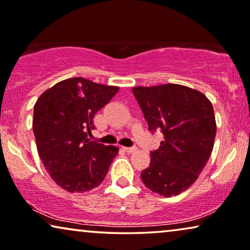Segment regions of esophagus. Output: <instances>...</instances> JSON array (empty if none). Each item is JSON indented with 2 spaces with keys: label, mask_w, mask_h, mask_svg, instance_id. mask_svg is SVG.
Segmentation results:
<instances>
[{
  "label": "esophagus",
  "mask_w": 250,
  "mask_h": 250,
  "mask_svg": "<svg viewBox=\"0 0 250 250\" xmlns=\"http://www.w3.org/2000/svg\"><path fill=\"white\" fill-rule=\"evenodd\" d=\"M124 150H125V151L127 152V153H133V152H135L138 149H136L135 146H131V148H128V146H126V148H124Z\"/></svg>",
  "instance_id": "esophagus-1"
}]
</instances>
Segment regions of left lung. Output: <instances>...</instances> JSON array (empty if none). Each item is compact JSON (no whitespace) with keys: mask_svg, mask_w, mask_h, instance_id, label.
<instances>
[{"mask_svg":"<svg viewBox=\"0 0 250 250\" xmlns=\"http://www.w3.org/2000/svg\"><path fill=\"white\" fill-rule=\"evenodd\" d=\"M133 94L150 131L164 141L143 169L145 186L163 197L177 196L196 182L213 151L216 121L206 95L180 84L135 86Z\"/></svg>","mask_w":250,"mask_h":250,"instance_id":"8db88e82","label":"left lung"}]
</instances>
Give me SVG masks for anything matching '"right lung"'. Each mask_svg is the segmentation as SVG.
Segmentation results:
<instances>
[{
	"instance_id": "obj_1",
	"label": "right lung",
	"mask_w": 250,
	"mask_h": 250,
	"mask_svg": "<svg viewBox=\"0 0 250 250\" xmlns=\"http://www.w3.org/2000/svg\"><path fill=\"white\" fill-rule=\"evenodd\" d=\"M118 86L83 77L61 81L44 91L34 105L37 151L51 179L61 189L83 193L99 187L119 149L87 138L93 117L117 93Z\"/></svg>"
}]
</instances>
